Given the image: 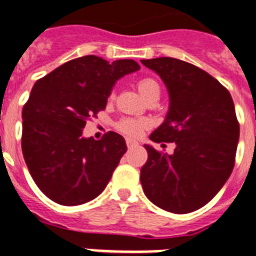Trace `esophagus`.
Masks as SVG:
<instances>
[{"instance_id":"esophagus-1","label":"esophagus","mask_w":256,"mask_h":256,"mask_svg":"<svg viewBox=\"0 0 256 256\" xmlns=\"http://www.w3.org/2000/svg\"><path fill=\"white\" fill-rule=\"evenodd\" d=\"M137 145V142L136 141H133V140H130V138H126V146L130 148H133V146H136Z\"/></svg>"}]
</instances>
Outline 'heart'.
Masks as SVG:
<instances>
[{"instance_id":"obj_1","label":"heart","mask_w":256,"mask_h":256,"mask_svg":"<svg viewBox=\"0 0 256 256\" xmlns=\"http://www.w3.org/2000/svg\"><path fill=\"white\" fill-rule=\"evenodd\" d=\"M138 92H141L144 98L148 99L153 96V95H160L161 88L157 82L152 80V78H144L140 80L137 84ZM148 122L145 120H136V119H123L118 124V130L120 132H123L124 134L130 137H137L140 136L142 130L146 128Z\"/></svg>"}]
</instances>
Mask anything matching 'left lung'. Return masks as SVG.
<instances>
[{
    "instance_id": "obj_1",
    "label": "left lung",
    "mask_w": 256,
    "mask_h": 256,
    "mask_svg": "<svg viewBox=\"0 0 256 256\" xmlns=\"http://www.w3.org/2000/svg\"><path fill=\"white\" fill-rule=\"evenodd\" d=\"M141 62L161 77L170 98L164 122L149 137L175 144L172 154L144 145V194L168 212H194L217 195L233 171L240 140L233 99L216 78L190 62L172 57Z\"/></svg>"
}]
</instances>
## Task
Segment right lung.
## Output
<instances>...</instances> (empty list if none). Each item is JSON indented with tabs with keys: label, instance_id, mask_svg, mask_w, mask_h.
I'll use <instances>...</instances> for the list:
<instances>
[{
	"label": "right lung",
	"instance_id": "1",
	"mask_svg": "<svg viewBox=\"0 0 256 256\" xmlns=\"http://www.w3.org/2000/svg\"><path fill=\"white\" fill-rule=\"evenodd\" d=\"M134 60L110 64L88 54L56 68L34 85L23 107L22 152L34 182L52 202L80 206L100 195L126 152L108 132L84 137L86 120L106 108L116 81L137 72Z\"/></svg>",
	"mask_w": 256,
	"mask_h": 256
}]
</instances>
